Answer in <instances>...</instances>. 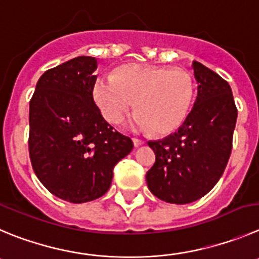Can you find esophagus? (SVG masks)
<instances>
[{
  "label": "esophagus",
  "mask_w": 259,
  "mask_h": 259,
  "mask_svg": "<svg viewBox=\"0 0 259 259\" xmlns=\"http://www.w3.org/2000/svg\"><path fill=\"white\" fill-rule=\"evenodd\" d=\"M133 143H134V147H141L144 144V141H142V139H138V138H133Z\"/></svg>",
  "instance_id": "34e87169"
}]
</instances>
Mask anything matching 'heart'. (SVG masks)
Returning a JSON list of instances; mask_svg holds the SVG:
<instances>
[{"instance_id": "b5f03b06", "label": "heart", "mask_w": 259, "mask_h": 259, "mask_svg": "<svg viewBox=\"0 0 259 259\" xmlns=\"http://www.w3.org/2000/svg\"><path fill=\"white\" fill-rule=\"evenodd\" d=\"M194 94L189 71L153 65H125L113 75L100 76L93 85L94 101L108 122L118 124L135 103L133 126L159 135L184 124Z\"/></svg>"}]
</instances>
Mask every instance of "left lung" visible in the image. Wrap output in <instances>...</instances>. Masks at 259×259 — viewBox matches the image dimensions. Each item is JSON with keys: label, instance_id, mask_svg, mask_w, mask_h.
Returning <instances> with one entry per match:
<instances>
[{"label": "left lung", "instance_id": "8db88e82", "mask_svg": "<svg viewBox=\"0 0 259 259\" xmlns=\"http://www.w3.org/2000/svg\"><path fill=\"white\" fill-rule=\"evenodd\" d=\"M197 100L174 134L148 142L156 162L147 172L152 194L167 203L187 204L204 197L224 174L233 148L238 110L226 80L193 61Z\"/></svg>", "mask_w": 259, "mask_h": 259}]
</instances>
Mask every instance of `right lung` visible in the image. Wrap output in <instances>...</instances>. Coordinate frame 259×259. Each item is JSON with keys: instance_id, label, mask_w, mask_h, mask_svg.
<instances>
[{"instance_id": "1", "label": "right lung", "mask_w": 259, "mask_h": 259, "mask_svg": "<svg viewBox=\"0 0 259 259\" xmlns=\"http://www.w3.org/2000/svg\"><path fill=\"white\" fill-rule=\"evenodd\" d=\"M97 60L79 56L47 70L29 103V156L53 195L85 203L110 189L133 142L106 121L93 100Z\"/></svg>"}]
</instances>
